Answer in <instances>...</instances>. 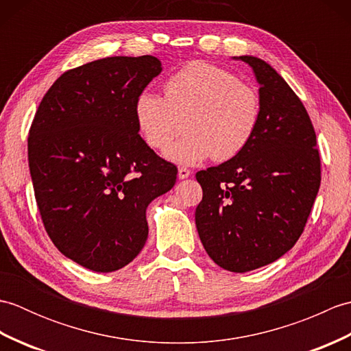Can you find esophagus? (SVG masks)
<instances>
[{
    "mask_svg": "<svg viewBox=\"0 0 351 351\" xmlns=\"http://www.w3.org/2000/svg\"><path fill=\"white\" fill-rule=\"evenodd\" d=\"M190 175H191L190 169H187V167L178 169V178H180V180H185V178H189Z\"/></svg>",
    "mask_w": 351,
    "mask_h": 351,
    "instance_id": "esophagus-1",
    "label": "esophagus"
}]
</instances>
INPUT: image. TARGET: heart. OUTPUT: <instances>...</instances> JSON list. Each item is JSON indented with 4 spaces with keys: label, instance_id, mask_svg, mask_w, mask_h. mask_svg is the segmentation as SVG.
I'll return each mask as SVG.
<instances>
[{
    "label": "heart",
    "instance_id": "heart-1",
    "mask_svg": "<svg viewBox=\"0 0 351 351\" xmlns=\"http://www.w3.org/2000/svg\"><path fill=\"white\" fill-rule=\"evenodd\" d=\"M134 116L141 137L152 149L167 146L186 119L188 132L164 151L171 161L193 164L211 155L215 161H226L255 136L261 98L229 71L193 62L164 83V96L140 92Z\"/></svg>",
    "mask_w": 351,
    "mask_h": 351
}]
</instances>
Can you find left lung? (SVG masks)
<instances>
[{
  "mask_svg": "<svg viewBox=\"0 0 351 351\" xmlns=\"http://www.w3.org/2000/svg\"><path fill=\"white\" fill-rule=\"evenodd\" d=\"M259 84L261 119L249 145L200 170L196 228L208 255L228 271L274 263L299 240L322 181L317 136L306 108L270 64L240 56Z\"/></svg>",
  "mask_w": 351,
  "mask_h": 351,
  "instance_id": "1",
  "label": "left lung"
}]
</instances>
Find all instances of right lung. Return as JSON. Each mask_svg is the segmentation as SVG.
<instances>
[{"label":"right lung","mask_w":351,"mask_h":351,"mask_svg":"<svg viewBox=\"0 0 351 351\" xmlns=\"http://www.w3.org/2000/svg\"><path fill=\"white\" fill-rule=\"evenodd\" d=\"M161 71L152 56L101 58L64 72L36 111L28 164L43 226L88 270L130 264L147 240V205L176 182V166L146 145L134 116Z\"/></svg>","instance_id":"1"}]
</instances>
